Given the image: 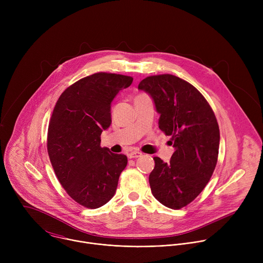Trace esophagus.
Instances as JSON below:
<instances>
[{"label":"esophagus","mask_w":263,"mask_h":263,"mask_svg":"<svg viewBox=\"0 0 263 263\" xmlns=\"http://www.w3.org/2000/svg\"><path fill=\"white\" fill-rule=\"evenodd\" d=\"M142 154L140 153V152H137V151H133V152H130L129 154H128V157L129 158H138V157H140Z\"/></svg>","instance_id":"34e87169"}]
</instances>
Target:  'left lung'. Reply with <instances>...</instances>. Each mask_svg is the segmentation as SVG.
I'll use <instances>...</instances> for the list:
<instances>
[{
  "label": "left lung",
  "instance_id": "left-lung-1",
  "mask_svg": "<svg viewBox=\"0 0 263 263\" xmlns=\"http://www.w3.org/2000/svg\"><path fill=\"white\" fill-rule=\"evenodd\" d=\"M138 89L152 98L160 115L159 129L171 135L175 152L168 163L154 157L148 176L153 196L162 205L180 209L205 189L215 168L219 129L214 112L191 83L173 74L146 77Z\"/></svg>",
  "mask_w": 263,
  "mask_h": 263
}]
</instances>
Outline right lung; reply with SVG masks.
Segmentation results:
<instances>
[{"label": "right lung", "mask_w": 263, "mask_h": 263, "mask_svg": "<svg viewBox=\"0 0 263 263\" xmlns=\"http://www.w3.org/2000/svg\"><path fill=\"white\" fill-rule=\"evenodd\" d=\"M133 81L124 74L97 72L66 88L58 99L48 129V153L68 196L96 209L115 196L127 156L101 147L111 125V102Z\"/></svg>", "instance_id": "obj_1"}]
</instances>
